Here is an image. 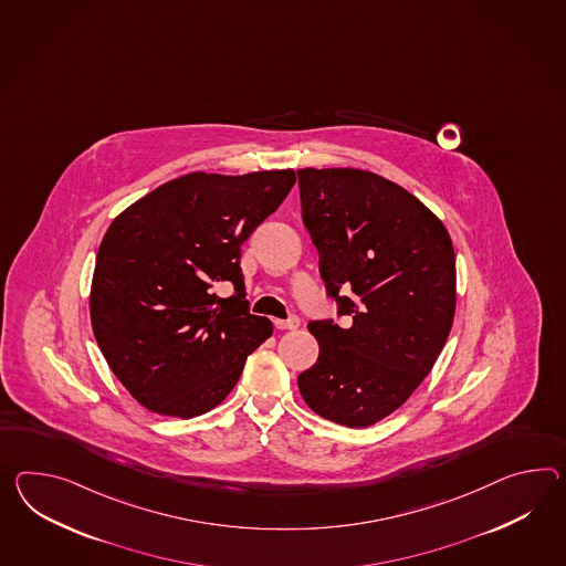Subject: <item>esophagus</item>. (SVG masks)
Listing matches in <instances>:
<instances>
[{
  "mask_svg": "<svg viewBox=\"0 0 566 566\" xmlns=\"http://www.w3.org/2000/svg\"><path fill=\"white\" fill-rule=\"evenodd\" d=\"M274 325H276V329H280V332H292V329H298L301 321H298L296 317H290L286 318V321L276 318V321H274Z\"/></svg>",
  "mask_w": 566,
  "mask_h": 566,
  "instance_id": "esophagus-1",
  "label": "esophagus"
}]
</instances>
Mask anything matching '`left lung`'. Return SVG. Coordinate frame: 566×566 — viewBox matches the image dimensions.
Instances as JSON below:
<instances>
[{"label":"left lung","mask_w":566,"mask_h":566,"mask_svg":"<svg viewBox=\"0 0 566 566\" xmlns=\"http://www.w3.org/2000/svg\"><path fill=\"white\" fill-rule=\"evenodd\" d=\"M306 231L337 313L313 321L318 358L304 402L345 428L397 411L440 356L455 313V255L443 222L413 193L354 167L298 169Z\"/></svg>","instance_id":"1"}]
</instances>
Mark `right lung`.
Listing matches in <instances>:
<instances>
[{
	"label": "right lung",
	"mask_w": 566,
	"mask_h": 566,
	"mask_svg": "<svg viewBox=\"0 0 566 566\" xmlns=\"http://www.w3.org/2000/svg\"><path fill=\"white\" fill-rule=\"evenodd\" d=\"M294 169L192 171L123 210L97 249L90 317L112 373L153 413L221 405L272 321L249 315L241 245L289 196ZM233 281L221 300L217 283Z\"/></svg>",
	"instance_id": "1"
}]
</instances>
